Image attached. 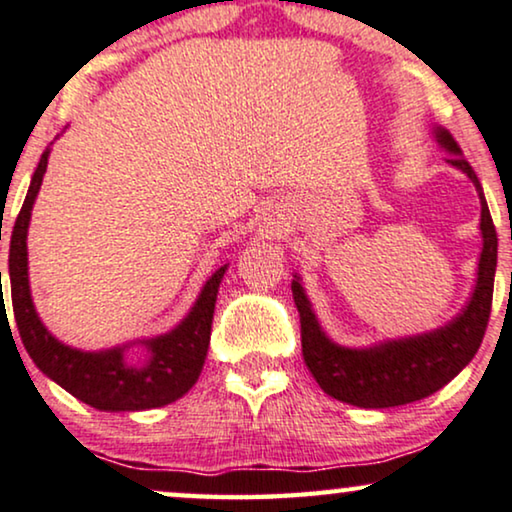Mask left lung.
I'll return each instance as SVG.
<instances>
[{
  "instance_id": "1",
  "label": "left lung",
  "mask_w": 512,
  "mask_h": 512,
  "mask_svg": "<svg viewBox=\"0 0 512 512\" xmlns=\"http://www.w3.org/2000/svg\"><path fill=\"white\" fill-rule=\"evenodd\" d=\"M437 141L451 153L449 163L468 174L482 203V255L477 264V283L465 309L446 326L432 333L413 338L387 340L368 349L340 347L321 331L312 312L300 278L293 281V297L300 312L302 326V357L321 390L345 404L361 409H390V406L411 404L454 380L470 364L482 345L494 297L496 250L498 238L491 222L482 184L477 179L461 148L449 132L437 129Z\"/></svg>"
}]
</instances>
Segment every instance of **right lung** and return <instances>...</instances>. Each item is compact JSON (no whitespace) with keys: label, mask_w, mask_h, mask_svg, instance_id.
Returning a JSON list of instances; mask_svg holds the SVG:
<instances>
[{"label":"right lung","mask_w":512,"mask_h":512,"mask_svg":"<svg viewBox=\"0 0 512 512\" xmlns=\"http://www.w3.org/2000/svg\"><path fill=\"white\" fill-rule=\"evenodd\" d=\"M47 163L49 148L42 153L40 165L32 174L28 196L16 217L9 248L11 304H14L18 333H21L30 359L63 390L99 411H144L172 404L196 385L198 375L203 371L217 290L226 267L217 269L208 278L189 316L174 331L144 340L148 349L146 364L129 366L125 361L127 345L106 349V352H82V349L63 345L44 328L37 316L28 283V245L25 241H28L30 212L37 193H40Z\"/></svg>","instance_id":"right-lung-1"}]
</instances>
